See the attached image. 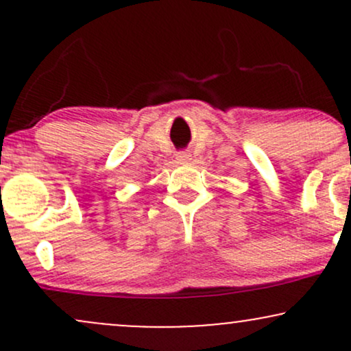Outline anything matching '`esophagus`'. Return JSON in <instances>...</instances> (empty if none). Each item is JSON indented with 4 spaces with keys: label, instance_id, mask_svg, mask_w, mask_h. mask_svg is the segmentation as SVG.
Masks as SVG:
<instances>
[{
    "label": "esophagus",
    "instance_id": "obj_1",
    "mask_svg": "<svg viewBox=\"0 0 351 351\" xmlns=\"http://www.w3.org/2000/svg\"><path fill=\"white\" fill-rule=\"evenodd\" d=\"M189 160H191V155H189L188 152H180L178 155H176V162L178 163H188Z\"/></svg>",
    "mask_w": 351,
    "mask_h": 351
}]
</instances>
